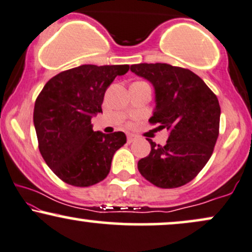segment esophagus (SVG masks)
Returning <instances> with one entry per match:
<instances>
[{"label": "esophagus", "mask_w": 252, "mask_h": 252, "mask_svg": "<svg viewBox=\"0 0 252 252\" xmlns=\"http://www.w3.org/2000/svg\"><path fill=\"white\" fill-rule=\"evenodd\" d=\"M136 139V137L134 135H128V143H131V142H134Z\"/></svg>", "instance_id": "34e87169"}]
</instances>
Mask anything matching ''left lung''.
Listing matches in <instances>:
<instances>
[{
  "label": "left lung",
  "mask_w": 252,
  "mask_h": 252,
  "mask_svg": "<svg viewBox=\"0 0 252 252\" xmlns=\"http://www.w3.org/2000/svg\"><path fill=\"white\" fill-rule=\"evenodd\" d=\"M130 70L153 84L156 107L149 121L169 131L165 145L148 139L151 151L138 160V170L158 188L184 186L213 155L220 117L217 97L189 69L166 63H139Z\"/></svg>",
  "instance_id": "obj_1"
}]
</instances>
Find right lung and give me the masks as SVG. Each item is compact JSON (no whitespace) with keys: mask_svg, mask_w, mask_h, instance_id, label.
I'll return each mask as SVG.
<instances>
[{"mask_svg":"<svg viewBox=\"0 0 252 252\" xmlns=\"http://www.w3.org/2000/svg\"><path fill=\"white\" fill-rule=\"evenodd\" d=\"M128 64H83L50 78L34 108L42 157L54 174L75 187H90L107 177L114 154L126 142L122 131H94L92 118L102 113L105 90Z\"/></svg>","mask_w":252,"mask_h":252,"instance_id":"right-lung-1","label":"right lung"}]
</instances>
